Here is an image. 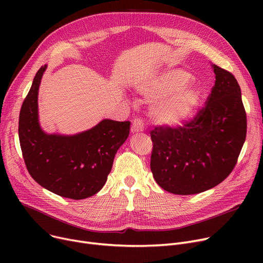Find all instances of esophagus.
<instances>
[{"label":"esophagus","instance_id":"1","mask_svg":"<svg viewBox=\"0 0 263 263\" xmlns=\"http://www.w3.org/2000/svg\"><path fill=\"white\" fill-rule=\"evenodd\" d=\"M144 130V122L141 118L135 117L132 121V127H131V131L133 133H139L141 131Z\"/></svg>","mask_w":263,"mask_h":263}]
</instances>
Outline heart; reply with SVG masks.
<instances>
[{
  "label": "heart",
  "mask_w": 263,
  "mask_h": 263,
  "mask_svg": "<svg viewBox=\"0 0 263 263\" xmlns=\"http://www.w3.org/2000/svg\"><path fill=\"white\" fill-rule=\"evenodd\" d=\"M191 76L183 70L161 73L139 86L145 98L154 100L149 117L155 124L164 128L183 126L193 116L200 102L199 91L187 83Z\"/></svg>",
  "instance_id": "heart-1"
}]
</instances>
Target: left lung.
I'll return each instance as SVG.
<instances>
[{"instance_id":"obj_1","label":"left lung","mask_w":263,"mask_h":263,"mask_svg":"<svg viewBox=\"0 0 263 263\" xmlns=\"http://www.w3.org/2000/svg\"><path fill=\"white\" fill-rule=\"evenodd\" d=\"M215 84L195 117L178 128L156 127L150 168L173 194L192 195L219 184L234 168L246 137V113L233 74L212 65Z\"/></svg>"}]
</instances>
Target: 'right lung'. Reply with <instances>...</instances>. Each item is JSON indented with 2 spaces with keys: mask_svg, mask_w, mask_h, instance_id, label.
I'll use <instances>...</instances> for the list:
<instances>
[{
  "mask_svg": "<svg viewBox=\"0 0 263 263\" xmlns=\"http://www.w3.org/2000/svg\"><path fill=\"white\" fill-rule=\"evenodd\" d=\"M47 65L37 71L22 103L19 141L26 168L48 191L70 199H84L98 193L119 147L130 132V121L103 119L76 135L47 134L38 121V89Z\"/></svg>",
  "mask_w": 263,
  "mask_h": 263,
  "instance_id": "1",
  "label": "right lung"
}]
</instances>
